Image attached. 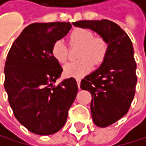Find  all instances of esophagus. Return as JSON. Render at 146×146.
Masks as SVG:
<instances>
[{
	"mask_svg": "<svg viewBox=\"0 0 146 146\" xmlns=\"http://www.w3.org/2000/svg\"><path fill=\"white\" fill-rule=\"evenodd\" d=\"M80 81H81V79H80V78H77V83H78V88H80Z\"/></svg>",
	"mask_w": 146,
	"mask_h": 146,
	"instance_id": "34e87169",
	"label": "esophagus"
}]
</instances>
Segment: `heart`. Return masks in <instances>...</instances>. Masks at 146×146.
<instances>
[{
	"label": "heart",
	"instance_id": "heart-1",
	"mask_svg": "<svg viewBox=\"0 0 146 146\" xmlns=\"http://www.w3.org/2000/svg\"><path fill=\"white\" fill-rule=\"evenodd\" d=\"M69 45L79 46L77 61L70 62L64 67L66 76L79 78L88 73L95 65L101 64L106 58L108 50V43L102 36H94V33L87 29L78 28L69 35ZM53 58L60 63H66L68 58V48L61 40L53 43L51 48Z\"/></svg>",
	"mask_w": 146,
	"mask_h": 146
}]
</instances>
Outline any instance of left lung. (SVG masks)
Here are the masks:
<instances>
[{
	"mask_svg": "<svg viewBox=\"0 0 146 146\" xmlns=\"http://www.w3.org/2000/svg\"><path fill=\"white\" fill-rule=\"evenodd\" d=\"M73 25L98 32L108 43L102 65L80 83V88L92 96L90 108L95 125L106 127L126 115L135 97L137 77L133 44L128 35L108 20L79 21Z\"/></svg>",
	"mask_w": 146,
	"mask_h": 146,
	"instance_id": "1",
	"label": "left lung"
}]
</instances>
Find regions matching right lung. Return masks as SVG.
<instances>
[{
  "label": "right lung",
  "mask_w": 146,
  "mask_h": 146,
  "mask_svg": "<svg viewBox=\"0 0 146 146\" xmlns=\"http://www.w3.org/2000/svg\"><path fill=\"white\" fill-rule=\"evenodd\" d=\"M69 22L33 23L8 52L4 88L15 117L31 133L49 135L66 123L78 93L74 78L55 85L63 68L53 58V43L71 29Z\"/></svg>",
  "instance_id": "1"
}]
</instances>
